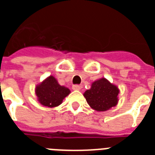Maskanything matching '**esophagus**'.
Masks as SVG:
<instances>
[{
  "mask_svg": "<svg viewBox=\"0 0 155 155\" xmlns=\"http://www.w3.org/2000/svg\"><path fill=\"white\" fill-rule=\"evenodd\" d=\"M81 86L80 85H78V84H75V85H73L72 86V89L73 90H80L81 89Z\"/></svg>",
  "mask_w": 155,
  "mask_h": 155,
  "instance_id": "1",
  "label": "esophagus"
}]
</instances>
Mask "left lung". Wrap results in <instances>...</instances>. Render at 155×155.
Instances as JSON below:
<instances>
[{"label":"left lung","instance_id":"8db88e82","mask_svg":"<svg viewBox=\"0 0 155 155\" xmlns=\"http://www.w3.org/2000/svg\"><path fill=\"white\" fill-rule=\"evenodd\" d=\"M119 89L105 78L96 80L91 88L84 93L90 107L94 110L104 112L117 104Z\"/></svg>","mask_w":155,"mask_h":155}]
</instances>
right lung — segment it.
<instances>
[{
  "label": "right lung",
  "instance_id": "right-lung-1",
  "mask_svg": "<svg viewBox=\"0 0 155 155\" xmlns=\"http://www.w3.org/2000/svg\"><path fill=\"white\" fill-rule=\"evenodd\" d=\"M38 101L41 104L53 108L62 104L63 99L70 94L68 87L58 84L53 75H50L35 88Z\"/></svg>",
  "mask_w": 155,
  "mask_h": 155
}]
</instances>
